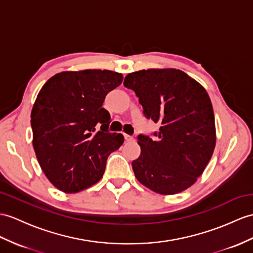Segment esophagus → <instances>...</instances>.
<instances>
[{"label":"esophagus","mask_w":253,"mask_h":253,"mask_svg":"<svg viewBox=\"0 0 253 253\" xmlns=\"http://www.w3.org/2000/svg\"><path fill=\"white\" fill-rule=\"evenodd\" d=\"M125 139L126 141H132L134 139V137L132 136V135H128V134H125Z\"/></svg>","instance_id":"esophagus-1"}]
</instances>
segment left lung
Listing matches in <instances>:
<instances>
[{
    "mask_svg": "<svg viewBox=\"0 0 253 253\" xmlns=\"http://www.w3.org/2000/svg\"><path fill=\"white\" fill-rule=\"evenodd\" d=\"M139 98L147 119L159 123L152 136L139 134L140 156L132 162L135 177L160 194L188 189L204 171L215 145L213 109L206 90L174 70H143L123 82Z\"/></svg>",
    "mask_w": 253,
    "mask_h": 253,
    "instance_id": "obj_1",
    "label": "left lung"
}]
</instances>
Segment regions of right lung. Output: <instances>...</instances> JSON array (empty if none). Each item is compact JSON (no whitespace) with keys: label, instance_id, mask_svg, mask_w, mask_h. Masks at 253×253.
Returning <instances> with one entry per match:
<instances>
[{"label":"right lung","instance_id":"right-lung-1","mask_svg":"<svg viewBox=\"0 0 253 253\" xmlns=\"http://www.w3.org/2000/svg\"><path fill=\"white\" fill-rule=\"evenodd\" d=\"M122 75L107 70L63 72L42 88L31 113L33 147L44 174L55 188L75 193L101 179L107 158L125 137L110 133L102 105Z\"/></svg>","mask_w":253,"mask_h":253}]
</instances>
